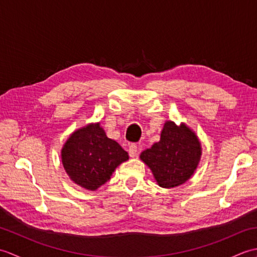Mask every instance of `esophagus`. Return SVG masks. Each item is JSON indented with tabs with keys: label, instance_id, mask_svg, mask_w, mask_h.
I'll use <instances>...</instances> for the list:
<instances>
[{
	"label": "esophagus",
	"instance_id": "1",
	"mask_svg": "<svg viewBox=\"0 0 257 257\" xmlns=\"http://www.w3.org/2000/svg\"><path fill=\"white\" fill-rule=\"evenodd\" d=\"M128 151H129V156L132 157V158L137 157V155H138V154H137V152H138V147H137V145H135V144L130 145Z\"/></svg>",
	"mask_w": 257,
	"mask_h": 257
}]
</instances>
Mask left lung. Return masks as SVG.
Returning a JSON list of instances; mask_svg holds the SVG:
<instances>
[{
    "label": "left lung",
    "instance_id": "left-lung-1",
    "mask_svg": "<svg viewBox=\"0 0 257 257\" xmlns=\"http://www.w3.org/2000/svg\"><path fill=\"white\" fill-rule=\"evenodd\" d=\"M201 143L187 124L166 121L160 141L141 152L140 159L150 168L161 188H174L187 182L199 165Z\"/></svg>",
    "mask_w": 257,
    "mask_h": 257
}]
</instances>
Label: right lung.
Instances as JSON below:
<instances>
[{
  "instance_id": "right-lung-1",
  "label": "right lung",
  "mask_w": 257,
  "mask_h": 257,
  "mask_svg": "<svg viewBox=\"0 0 257 257\" xmlns=\"http://www.w3.org/2000/svg\"><path fill=\"white\" fill-rule=\"evenodd\" d=\"M128 159V152L109 139L99 123L76 130L62 149V162L70 180L91 191L105 184L114 169Z\"/></svg>"
}]
</instances>
